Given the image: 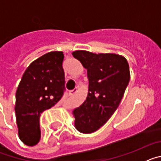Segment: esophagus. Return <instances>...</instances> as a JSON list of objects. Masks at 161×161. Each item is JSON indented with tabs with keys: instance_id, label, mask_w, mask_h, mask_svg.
I'll use <instances>...</instances> for the list:
<instances>
[{
	"instance_id": "esophagus-1",
	"label": "esophagus",
	"mask_w": 161,
	"mask_h": 161,
	"mask_svg": "<svg viewBox=\"0 0 161 161\" xmlns=\"http://www.w3.org/2000/svg\"><path fill=\"white\" fill-rule=\"evenodd\" d=\"M77 91H78V88L76 87V88H75V89H72V91H70V92H69V94H71V95L75 94V93H76V92H77Z\"/></svg>"
}]
</instances>
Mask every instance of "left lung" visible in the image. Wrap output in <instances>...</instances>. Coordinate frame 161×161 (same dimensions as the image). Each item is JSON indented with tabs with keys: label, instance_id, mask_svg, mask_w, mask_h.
<instances>
[{
	"label": "left lung",
	"instance_id": "1",
	"mask_svg": "<svg viewBox=\"0 0 161 161\" xmlns=\"http://www.w3.org/2000/svg\"><path fill=\"white\" fill-rule=\"evenodd\" d=\"M72 55L87 69L89 79L87 97L73 110L75 126L81 133H93L119 106L130 80L129 64L123 56L116 54L76 51Z\"/></svg>",
	"mask_w": 161,
	"mask_h": 161
}]
</instances>
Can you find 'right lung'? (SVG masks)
I'll list each match as a JSON object with an SVG mask.
<instances>
[{
    "instance_id": "obj_1",
    "label": "right lung",
    "mask_w": 161,
    "mask_h": 161,
    "mask_svg": "<svg viewBox=\"0 0 161 161\" xmlns=\"http://www.w3.org/2000/svg\"><path fill=\"white\" fill-rule=\"evenodd\" d=\"M62 52H51L33 61L24 72L16 92L17 125L20 139L28 146L40 140L39 118L57 104L65 91Z\"/></svg>"
}]
</instances>
